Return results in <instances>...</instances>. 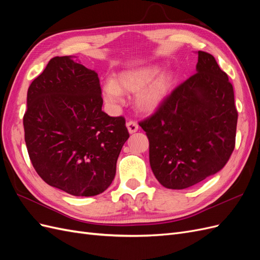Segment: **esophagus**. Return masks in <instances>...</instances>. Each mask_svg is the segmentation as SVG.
<instances>
[{
    "instance_id": "obj_1",
    "label": "esophagus",
    "mask_w": 260,
    "mask_h": 260,
    "mask_svg": "<svg viewBox=\"0 0 260 260\" xmlns=\"http://www.w3.org/2000/svg\"><path fill=\"white\" fill-rule=\"evenodd\" d=\"M127 128H128V130H129L130 133H135V132H137L138 129H139V124H138L135 120H129V121L127 122Z\"/></svg>"
}]
</instances>
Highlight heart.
Returning <instances> with one entry per match:
<instances>
[{"instance_id": "obj_1", "label": "heart", "mask_w": 260, "mask_h": 260, "mask_svg": "<svg viewBox=\"0 0 260 260\" xmlns=\"http://www.w3.org/2000/svg\"><path fill=\"white\" fill-rule=\"evenodd\" d=\"M159 70V67L149 66L121 73L117 77L116 82L112 80L106 82L104 86L106 101L118 104L122 101V92H140L137 98L138 106L144 111H152L167 96L172 85L170 74H164L151 85L149 84L155 79Z\"/></svg>"}]
</instances>
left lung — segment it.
Segmentation results:
<instances>
[{
	"instance_id": "obj_1",
	"label": "left lung",
	"mask_w": 260,
	"mask_h": 260,
	"mask_svg": "<svg viewBox=\"0 0 260 260\" xmlns=\"http://www.w3.org/2000/svg\"><path fill=\"white\" fill-rule=\"evenodd\" d=\"M196 70L139 121L149 141L154 175L172 190L215 175L235 147L238 111L232 83L206 52L199 51Z\"/></svg>"
}]
</instances>
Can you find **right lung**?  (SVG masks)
Here are the masks:
<instances>
[{"mask_svg": "<svg viewBox=\"0 0 260 260\" xmlns=\"http://www.w3.org/2000/svg\"><path fill=\"white\" fill-rule=\"evenodd\" d=\"M98 74L69 56L53 57L31 82L23 115L31 164L44 182L75 196L112 184L129 138L123 116L102 111Z\"/></svg>", "mask_w": 260, "mask_h": 260, "instance_id": "1", "label": "right lung"}]
</instances>
